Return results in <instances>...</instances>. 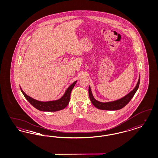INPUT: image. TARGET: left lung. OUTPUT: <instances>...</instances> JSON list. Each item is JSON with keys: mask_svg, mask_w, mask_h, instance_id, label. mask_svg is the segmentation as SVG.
<instances>
[{"mask_svg": "<svg viewBox=\"0 0 158 158\" xmlns=\"http://www.w3.org/2000/svg\"><path fill=\"white\" fill-rule=\"evenodd\" d=\"M140 81V76H139V78L138 82H137L135 88L130 93H128L127 95H126L125 97L119 99L118 100L114 101L107 102H99L97 100H96L92 94V91H91V89H90V86H89V96L90 101L92 103V104L94 105L96 108H97L98 109H100V110H110V111L120 110L127 105L128 103L130 101V100L133 97L136 91L139 88Z\"/></svg>", "mask_w": 158, "mask_h": 158, "instance_id": "1", "label": "left lung"}]
</instances>
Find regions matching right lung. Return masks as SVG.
Listing matches in <instances>:
<instances>
[{
	"instance_id": "right-lung-1",
	"label": "right lung",
	"mask_w": 158,
	"mask_h": 158,
	"mask_svg": "<svg viewBox=\"0 0 158 158\" xmlns=\"http://www.w3.org/2000/svg\"><path fill=\"white\" fill-rule=\"evenodd\" d=\"M76 82H77V81L73 83L70 86H69L67 90H66L65 93L64 94V95L60 99L55 101H47V102L40 101L34 98H31L28 95H27L23 91L21 87H20V89L23 95H24L25 98H26L31 104L33 106H34L35 108L41 111L54 112V111L61 110L67 106L70 101L71 92L73 89V87L75 86Z\"/></svg>"
}]
</instances>
